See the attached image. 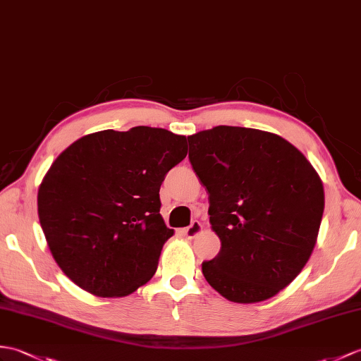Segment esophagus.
<instances>
[{
	"label": "esophagus",
	"mask_w": 361,
	"mask_h": 361,
	"mask_svg": "<svg viewBox=\"0 0 361 361\" xmlns=\"http://www.w3.org/2000/svg\"><path fill=\"white\" fill-rule=\"evenodd\" d=\"M201 231H203V226H201L200 221H194L192 223L189 228L183 229V235L188 237V238H195L197 235H200Z\"/></svg>",
	"instance_id": "1"
}]
</instances>
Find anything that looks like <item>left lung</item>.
I'll list each match as a JSON object with an SVG mask.
<instances>
[{
  "label": "left lung",
  "mask_w": 361,
  "mask_h": 361,
  "mask_svg": "<svg viewBox=\"0 0 361 361\" xmlns=\"http://www.w3.org/2000/svg\"><path fill=\"white\" fill-rule=\"evenodd\" d=\"M188 141L221 241L219 255L201 266L206 281L233 303L275 297L312 255L324 211L320 175L272 132L216 126Z\"/></svg>",
  "instance_id": "obj_1"
}]
</instances>
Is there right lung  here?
Wrapping results in <instances>:
<instances>
[{"label":"right lung","instance_id":"right-lung-1","mask_svg":"<svg viewBox=\"0 0 361 361\" xmlns=\"http://www.w3.org/2000/svg\"><path fill=\"white\" fill-rule=\"evenodd\" d=\"M188 154L184 135L137 126L81 137L56 157L38 189V216L56 264L97 297L130 295L157 272L173 235L160 186Z\"/></svg>","mask_w":361,"mask_h":361}]
</instances>
